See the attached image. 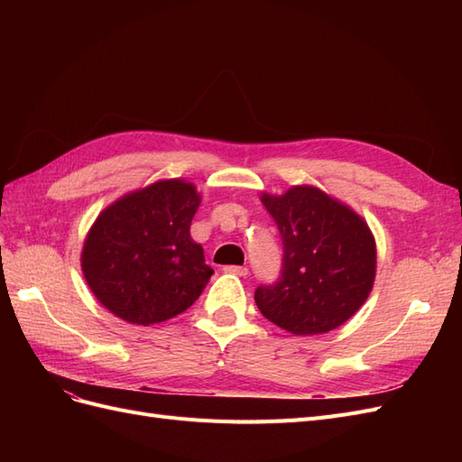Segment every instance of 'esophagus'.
I'll return each mask as SVG.
<instances>
[{
  "instance_id": "esophagus-1",
  "label": "esophagus",
  "mask_w": 462,
  "mask_h": 462,
  "mask_svg": "<svg viewBox=\"0 0 462 462\" xmlns=\"http://www.w3.org/2000/svg\"><path fill=\"white\" fill-rule=\"evenodd\" d=\"M223 272L226 273H233V275H246L248 273V268L246 265H226V268H223Z\"/></svg>"
}]
</instances>
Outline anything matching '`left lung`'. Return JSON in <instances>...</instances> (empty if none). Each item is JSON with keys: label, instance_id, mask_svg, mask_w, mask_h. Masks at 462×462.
<instances>
[{"label": "left lung", "instance_id": "8db88e82", "mask_svg": "<svg viewBox=\"0 0 462 462\" xmlns=\"http://www.w3.org/2000/svg\"><path fill=\"white\" fill-rule=\"evenodd\" d=\"M283 241L282 277L254 292L258 310L292 335L328 333L355 316L375 279V241L351 208L310 185L263 192Z\"/></svg>", "mask_w": 462, "mask_h": 462}]
</instances>
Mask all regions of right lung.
I'll use <instances>...</instances> for the list:
<instances>
[{"label": "right lung", "mask_w": 462, "mask_h": 462, "mask_svg": "<svg viewBox=\"0 0 462 462\" xmlns=\"http://www.w3.org/2000/svg\"><path fill=\"white\" fill-rule=\"evenodd\" d=\"M200 194L183 179H167L125 194L96 217L80 265L94 297L136 326L185 312L214 270L190 236Z\"/></svg>", "instance_id": "right-lung-1"}]
</instances>
